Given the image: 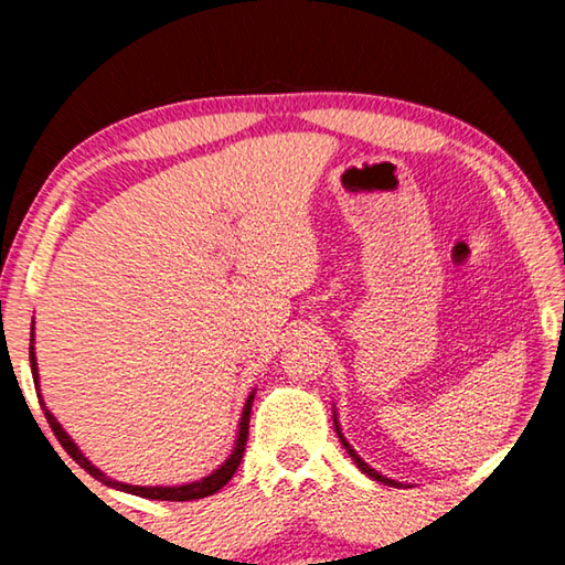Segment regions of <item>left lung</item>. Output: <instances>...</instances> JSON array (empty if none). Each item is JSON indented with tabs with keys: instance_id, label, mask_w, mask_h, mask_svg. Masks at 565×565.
Wrapping results in <instances>:
<instances>
[{
	"instance_id": "left-lung-1",
	"label": "left lung",
	"mask_w": 565,
	"mask_h": 565,
	"mask_svg": "<svg viewBox=\"0 0 565 565\" xmlns=\"http://www.w3.org/2000/svg\"><path fill=\"white\" fill-rule=\"evenodd\" d=\"M339 414H337V406H333V428H337V436H339V441H341V446L347 448V454L351 456V461L359 466V471L361 473H366L369 478H374V481H379V483H386V486H394V489H401V486L404 483H398V481H394V478H386V476H381L376 468H371L366 461H363V458L353 451V446L347 441V436H343V431H341V424H339V418H337Z\"/></svg>"
}]
</instances>
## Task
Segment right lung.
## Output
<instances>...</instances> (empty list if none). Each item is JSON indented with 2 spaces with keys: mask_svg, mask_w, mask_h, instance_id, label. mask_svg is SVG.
Listing matches in <instances>:
<instances>
[{
  "mask_svg": "<svg viewBox=\"0 0 565 565\" xmlns=\"http://www.w3.org/2000/svg\"><path fill=\"white\" fill-rule=\"evenodd\" d=\"M30 363H32V376H34V386L40 388V369H36V351H34V327H32V333H30ZM254 394L256 388L252 391V394L246 396V404L242 408V418H238V428H236V441H234V448L232 454L226 456V461L214 468L212 473L209 476H202L196 478V481H189V483H179V486H131V483H124V481H117V478H109L107 473L102 471V468L94 466L87 456L82 454V448L74 444V438L64 431L60 420H56V416L52 414L50 408H46L44 398H42V391L36 396H40V404L44 408V416L46 420H50L52 431L54 436L60 438V444L64 446V451L70 454L76 463H79L84 471H87L89 476L97 478V481H102L104 486H109V489H117V491H124V493H131V495H141V499H151V501H194V499H206V495L216 493L218 489H224V486L228 483V478H232L236 473L238 463H242V456H244V448H246V438H248V416H252V404H254Z\"/></svg>",
  "mask_w": 565,
  "mask_h": 565,
  "instance_id": "add662e5",
  "label": "right lung"
}]
</instances>
